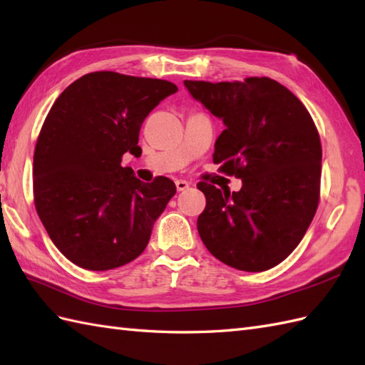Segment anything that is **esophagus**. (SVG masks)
<instances>
[{
    "label": "esophagus",
    "instance_id": "1",
    "mask_svg": "<svg viewBox=\"0 0 365 365\" xmlns=\"http://www.w3.org/2000/svg\"><path fill=\"white\" fill-rule=\"evenodd\" d=\"M175 187H177V191H185L190 188V183L187 180H175Z\"/></svg>",
    "mask_w": 365,
    "mask_h": 365
}]
</instances>
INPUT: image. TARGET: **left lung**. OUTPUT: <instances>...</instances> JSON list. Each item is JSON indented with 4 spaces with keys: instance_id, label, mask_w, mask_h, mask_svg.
<instances>
[{
    "instance_id": "8db88e82",
    "label": "left lung",
    "mask_w": 365,
    "mask_h": 365,
    "mask_svg": "<svg viewBox=\"0 0 365 365\" xmlns=\"http://www.w3.org/2000/svg\"><path fill=\"white\" fill-rule=\"evenodd\" d=\"M183 84L226 127L213 163L243 183L234 192L197 183L207 200L197 218L200 240L232 268H273L299 245L319 205L322 144L311 114L267 76Z\"/></svg>"
}]
</instances>
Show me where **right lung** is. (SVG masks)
<instances>
[{
  "label": "right lung",
  "instance_id": "1",
  "mask_svg": "<svg viewBox=\"0 0 365 365\" xmlns=\"http://www.w3.org/2000/svg\"><path fill=\"white\" fill-rule=\"evenodd\" d=\"M175 92L165 80L94 72L53 103L34 150V202L51 242L75 265L113 269L145 250L175 183L141 182L120 161L141 155L144 119Z\"/></svg>",
  "mask_w": 365,
  "mask_h": 365
}]
</instances>
